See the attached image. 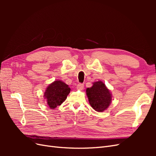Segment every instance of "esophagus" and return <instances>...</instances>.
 Here are the masks:
<instances>
[{
  "mask_svg": "<svg viewBox=\"0 0 156 156\" xmlns=\"http://www.w3.org/2000/svg\"><path fill=\"white\" fill-rule=\"evenodd\" d=\"M84 88V84L83 83H79L77 85V88L78 90H83Z\"/></svg>",
  "mask_w": 156,
  "mask_h": 156,
  "instance_id": "esophagus-1",
  "label": "esophagus"
}]
</instances>
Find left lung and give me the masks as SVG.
Segmentation results:
<instances>
[{
    "label": "left lung",
    "instance_id": "8db88e82",
    "mask_svg": "<svg viewBox=\"0 0 156 156\" xmlns=\"http://www.w3.org/2000/svg\"><path fill=\"white\" fill-rule=\"evenodd\" d=\"M87 95L91 107L98 112L105 111L111 103V94L105 84L98 81L91 88H87Z\"/></svg>",
    "mask_w": 156,
    "mask_h": 156
}]
</instances>
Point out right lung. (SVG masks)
Masks as SVG:
<instances>
[{
  "instance_id": "right-lung-1",
  "label": "right lung",
  "mask_w": 156,
  "mask_h": 156,
  "mask_svg": "<svg viewBox=\"0 0 156 156\" xmlns=\"http://www.w3.org/2000/svg\"><path fill=\"white\" fill-rule=\"evenodd\" d=\"M71 89L68 84L61 81H55L49 84L45 92V98L51 108L60 105L66 100Z\"/></svg>"
}]
</instances>
